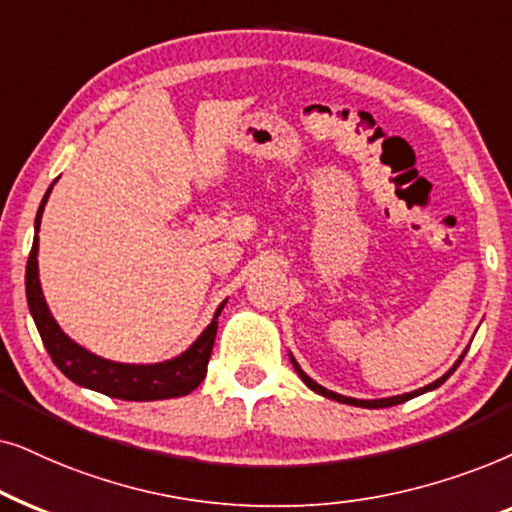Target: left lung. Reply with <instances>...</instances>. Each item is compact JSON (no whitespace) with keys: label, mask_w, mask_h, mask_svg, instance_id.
<instances>
[{"label":"left lung","mask_w":512,"mask_h":512,"mask_svg":"<svg viewBox=\"0 0 512 512\" xmlns=\"http://www.w3.org/2000/svg\"><path fill=\"white\" fill-rule=\"evenodd\" d=\"M468 353V349L461 353L459 356V360H456V363L449 367V370L442 374L440 379H435L433 384H428V386H424V388H417V391H412V393H403V395H391V398H377V400H360V398H349V395H342V393H335V391H327L325 386H320L318 381H313L309 374H306L302 367H299V363L295 360V356H292L290 353V363H292V367H295V372L299 374V379L304 381L306 386L311 388L313 393H318V395H323V398H330V400H337V403H344V405H353V407H367V410H379V407H393V405H400V403H405V400H412V398H417V395H421V393H428V391H433V388H438V386H442L445 384V381L452 377V372L456 370V367L461 365V360H463V356H466Z\"/></svg>","instance_id":"left-lung-1"}]
</instances>
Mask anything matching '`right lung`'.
<instances>
[{
  "label": "right lung",
  "mask_w": 512,
  "mask_h": 512,
  "mask_svg": "<svg viewBox=\"0 0 512 512\" xmlns=\"http://www.w3.org/2000/svg\"><path fill=\"white\" fill-rule=\"evenodd\" d=\"M58 177L53 180V185ZM53 185L46 189L42 206L37 210V220H34V231H39L42 224L44 206L49 201ZM39 236H34L30 260H27L25 269V292H27V306H30L32 320L37 325L39 337L49 351V356L60 372L67 379L74 381L77 386L91 388V391L105 393L109 398L119 400H135V403H147V400H166V398H180V395L192 393L196 386L206 377L210 353H213L215 335H217V316H220L227 299L217 306L215 316L210 320L206 330L189 344L180 356L161 360V363L149 365H135V363H117V360H107L102 356H95L84 346L67 337L58 320L46 304L42 283H39Z\"/></svg>",
  "instance_id": "obj_1"
}]
</instances>
